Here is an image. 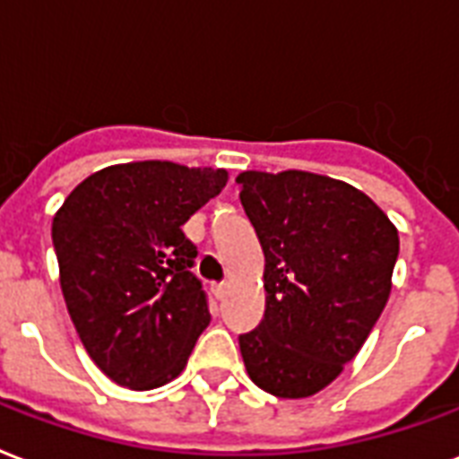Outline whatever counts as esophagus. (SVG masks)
<instances>
[{
	"label": "esophagus",
	"mask_w": 459,
	"mask_h": 459,
	"mask_svg": "<svg viewBox=\"0 0 459 459\" xmlns=\"http://www.w3.org/2000/svg\"><path fill=\"white\" fill-rule=\"evenodd\" d=\"M212 293H214L216 299L223 300L226 299V293H229V281H221V284H214L212 286Z\"/></svg>",
	"instance_id": "esophagus-1"
}]
</instances>
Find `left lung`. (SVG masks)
I'll return each mask as SVG.
<instances>
[{"instance_id": "obj_1", "label": "left lung", "mask_w": 459, "mask_h": 459, "mask_svg": "<svg viewBox=\"0 0 459 459\" xmlns=\"http://www.w3.org/2000/svg\"><path fill=\"white\" fill-rule=\"evenodd\" d=\"M264 253V317L238 337L264 393H320L359 354L390 296L400 238L380 206L306 170L236 178Z\"/></svg>"}]
</instances>
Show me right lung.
<instances>
[{"instance_id":"add662e5","label":"right lung","mask_w":459,"mask_h":459,"mask_svg":"<svg viewBox=\"0 0 459 459\" xmlns=\"http://www.w3.org/2000/svg\"><path fill=\"white\" fill-rule=\"evenodd\" d=\"M226 183L221 168L125 163L89 175L55 216L66 310L117 385L152 390L180 376L212 320L183 223Z\"/></svg>"}]
</instances>
